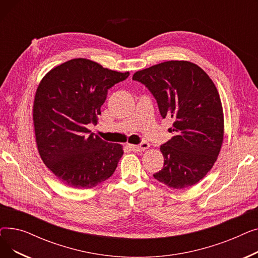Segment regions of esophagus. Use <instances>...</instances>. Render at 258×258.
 <instances>
[{
  "instance_id": "obj_1",
  "label": "esophagus",
  "mask_w": 258,
  "mask_h": 258,
  "mask_svg": "<svg viewBox=\"0 0 258 258\" xmlns=\"http://www.w3.org/2000/svg\"><path fill=\"white\" fill-rule=\"evenodd\" d=\"M148 147H150V143L147 142H142L138 145H130V148H132L134 152H144Z\"/></svg>"
}]
</instances>
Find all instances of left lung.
Returning a JSON list of instances; mask_svg holds the SVG:
<instances>
[{
    "instance_id": "left-lung-1",
    "label": "left lung",
    "mask_w": 258,
    "mask_h": 258,
    "mask_svg": "<svg viewBox=\"0 0 258 258\" xmlns=\"http://www.w3.org/2000/svg\"><path fill=\"white\" fill-rule=\"evenodd\" d=\"M133 79L152 92L161 116L173 120L172 138L160 146L164 166L154 178L174 189L197 184L214 165L224 140L223 106L213 81L187 60L152 66Z\"/></svg>"
}]
</instances>
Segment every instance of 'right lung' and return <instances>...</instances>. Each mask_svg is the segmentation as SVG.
<instances>
[{
    "mask_svg": "<svg viewBox=\"0 0 258 258\" xmlns=\"http://www.w3.org/2000/svg\"><path fill=\"white\" fill-rule=\"evenodd\" d=\"M130 73L108 70L86 58L53 68L40 80L33 103L38 154L67 186L93 188L114 173L123 148L89 135L97 124L107 90Z\"/></svg>",
    "mask_w": 258,
    "mask_h": 258,
    "instance_id": "1",
    "label": "right lung"
}]
</instances>
